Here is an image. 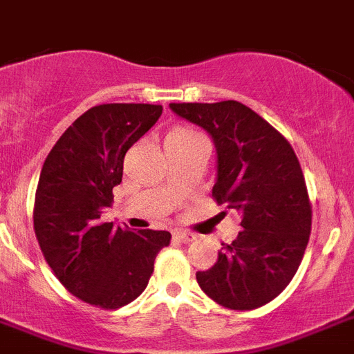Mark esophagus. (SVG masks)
Returning a JSON list of instances; mask_svg holds the SVG:
<instances>
[{
	"label": "esophagus",
	"instance_id": "34e87169",
	"mask_svg": "<svg viewBox=\"0 0 354 354\" xmlns=\"http://www.w3.org/2000/svg\"><path fill=\"white\" fill-rule=\"evenodd\" d=\"M196 234L192 232H187V230H176L174 232V239H178V241H182V243H192L196 241Z\"/></svg>",
	"mask_w": 354,
	"mask_h": 354
}]
</instances>
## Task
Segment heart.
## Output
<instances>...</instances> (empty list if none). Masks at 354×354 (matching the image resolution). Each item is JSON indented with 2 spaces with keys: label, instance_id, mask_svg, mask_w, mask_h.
Instances as JSON below:
<instances>
[{
  "label": "heart",
  "instance_id": "b5f03b06",
  "mask_svg": "<svg viewBox=\"0 0 354 354\" xmlns=\"http://www.w3.org/2000/svg\"><path fill=\"white\" fill-rule=\"evenodd\" d=\"M198 138H203L198 131H194L192 127L187 126H176L172 127L171 131H169L167 138L165 140H176V142H191V140H198Z\"/></svg>",
  "mask_w": 354,
  "mask_h": 354
}]
</instances>
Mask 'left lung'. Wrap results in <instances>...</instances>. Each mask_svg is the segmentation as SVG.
Masks as SVG:
<instances>
[{
    "instance_id": "1",
    "label": "left lung",
    "mask_w": 354,
    "mask_h": 354,
    "mask_svg": "<svg viewBox=\"0 0 354 354\" xmlns=\"http://www.w3.org/2000/svg\"><path fill=\"white\" fill-rule=\"evenodd\" d=\"M169 108L212 136L218 153L212 198L243 218V230L230 245L223 243L212 268L196 273L198 284L228 310L268 304L290 284L310 241L311 203L295 151L237 100Z\"/></svg>"
}]
</instances>
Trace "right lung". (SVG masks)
Listing matches in <instances>:
<instances>
[{
  "instance_id": "obj_1",
  "label": "right lung",
  "mask_w": 354,
  "mask_h": 354,
  "mask_svg": "<svg viewBox=\"0 0 354 354\" xmlns=\"http://www.w3.org/2000/svg\"><path fill=\"white\" fill-rule=\"evenodd\" d=\"M156 104H100L53 145L35 191L34 230L44 259L71 295L117 310L140 295L167 230L113 227L100 214L122 182L124 156L162 115Z\"/></svg>"
}]
</instances>
